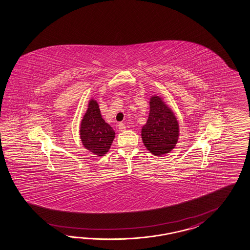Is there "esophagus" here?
<instances>
[{
	"label": "esophagus",
	"mask_w": 250,
	"mask_h": 250,
	"mask_svg": "<svg viewBox=\"0 0 250 250\" xmlns=\"http://www.w3.org/2000/svg\"><path fill=\"white\" fill-rule=\"evenodd\" d=\"M125 129H126V127H125V125L123 123L118 124V130H119L120 132H124Z\"/></svg>",
	"instance_id": "34e87169"
}]
</instances>
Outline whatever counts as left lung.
Returning <instances> with one entry per match:
<instances>
[{"label": "left lung", "mask_w": 250, "mask_h": 250, "mask_svg": "<svg viewBox=\"0 0 250 250\" xmlns=\"http://www.w3.org/2000/svg\"><path fill=\"white\" fill-rule=\"evenodd\" d=\"M179 135V124L172 108L161 95H151L148 118L141 129L144 146L154 155H167L176 147Z\"/></svg>", "instance_id": "8db88e82"}]
</instances>
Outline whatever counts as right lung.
Returning a JSON list of instances; mask_svg holds the SVG:
<instances>
[{
  "label": "right lung",
  "mask_w": 250,
  "mask_h": 250,
  "mask_svg": "<svg viewBox=\"0 0 250 250\" xmlns=\"http://www.w3.org/2000/svg\"><path fill=\"white\" fill-rule=\"evenodd\" d=\"M79 135L83 147L98 156L107 154L115 139L114 129L104 120L98 103L94 98L88 101L87 109L80 123Z\"/></svg>",
  "instance_id": "add662e5"
}]
</instances>
